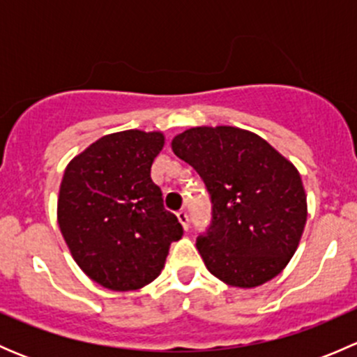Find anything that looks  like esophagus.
I'll list each match as a JSON object with an SVG mask.
<instances>
[{"mask_svg": "<svg viewBox=\"0 0 357 357\" xmlns=\"http://www.w3.org/2000/svg\"><path fill=\"white\" fill-rule=\"evenodd\" d=\"M178 219H179V222H181V226H183V229H185V231H186V229H188V214H186V211H183V208H181V211H179L178 212Z\"/></svg>", "mask_w": 357, "mask_h": 357, "instance_id": "1", "label": "esophagus"}]
</instances>
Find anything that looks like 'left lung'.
<instances>
[{
	"label": "left lung",
	"mask_w": 357,
	"mask_h": 357,
	"mask_svg": "<svg viewBox=\"0 0 357 357\" xmlns=\"http://www.w3.org/2000/svg\"><path fill=\"white\" fill-rule=\"evenodd\" d=\"M171 146L211 193L212 225L197 240L208 271L236 289L278 276L307 221L297 167L264 138L233 126L190 128Z\"/></svg>",
	"instance_id": "8db88e82"
}]
</instances>
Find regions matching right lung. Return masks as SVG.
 <instances>
[{
    "label": "right lung",
    "mask_w": 357,
    "mask_h": 357,
    "mask_svg": "<svg viewBox=\"0 0 357 357\" xmlns=\"http://www.w3.org/2000/svg\"><path fill=\"white\" fill-rule=\"evenodd\" d=\"M164 142L160 131L112 132L72 158L63 172L60 231L79 268L109 290L152 283L171 243L183 236L150 176Z\"/></svg>",
    "instance_id": "1"
}]
</instances>
